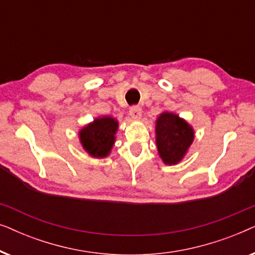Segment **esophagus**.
Masks as SVG:
<instances>
[{"label": "esophagus", "mask_w": 255, "mask_h": 255, "mask_svg": "<svg viewBox=\"0 0 255 255\" xmlns=\"http://www.w3.org/2000/svg\"><path fill=\"white\" fill-rule=\"evenodd\" d=\"M130 116L133 118V120H140L141 117V108L140 107H131L130 108Z\"/></svg>", "instance_id": "34e87169"}]
</instances>
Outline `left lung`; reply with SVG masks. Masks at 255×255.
I'll return each mask as SVG.
<instances>
[{"label":"left lung","instance_id":"8db88e82","mask_svg":"<svg viewBox=\"0 0 255 255\" xmlns=\"http://www.w3.org/2000/svg\"><path fill=\"white\" fill-rule=\"evenodd\" d=\"M194 137L193 127L179 115L163 111L156 118V148L165 165H177L187 154Z\"/></svg>","mask_w":255,"mask_h":255}]
</instances>
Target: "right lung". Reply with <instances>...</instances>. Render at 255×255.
<instances>
[{
	"label": "right lung",
	"instance_id": "obj_1",
	"mask_svg": "<svg viewBox=\"0 0 255 255\" xmlns=\"http://www.w3.org/2000/svg\"><path fill=\"white\" fill-rule=\"evenodd\" d=\"M118 130V121L111 116L97 117L79 131L82 147L90 156L103 159L110 154Z\"/></svg>",
	"mask_w": 255,
	"mask_h": 255
}]
</instances>
